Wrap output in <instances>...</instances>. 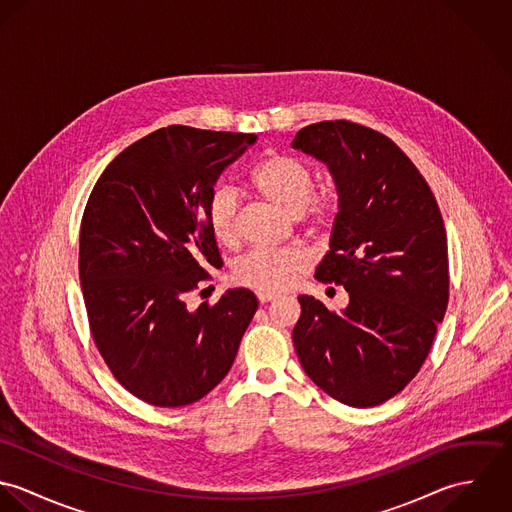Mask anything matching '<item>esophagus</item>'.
<instances>
[{
  "mask_svg": "<svg viewBox=\"0 0 512 512\" xmlns=\"http://www.w3.org/2000/svg\"><path fill=\"white\" fill-rule=\"evenodd\" d=\"M272 299H276V293L258 292V301H260V303H268V301H272Z\"/></svg>",
  "mask_w": 512,
  "mask_h": 512,
  "instance_id": "34e87169",
  "label": "esophagus"
}]
</instances>
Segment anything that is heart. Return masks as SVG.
Returning a JSON list of instances; mask_svg holds the SVG:
<instances>
[{"mask_svg":"<svg viewBox=\"0 0 512 512\" xmlns=\"http://www.w3.org/2000/svg\"><path fill=\"white\" fill-rule=\"evenodd\" d=\"M252 187L270 203L292 217H299L309 230H319L331 219V205L315 193V173L292 155L272 153L250 175ZM207 220L222 246L234 248L240 240L238 205L230 189L213 193ZM311 256L303 248H254L234 266V280L260 293L284 292L309 268Z\"/></svg>","mask_w":512,"mask_h":512,"instance_id":"1","label":"heart"}]
</instances>
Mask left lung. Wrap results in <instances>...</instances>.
<instances>
[{"label": "left lung", "mask_w": 512, "mask_h": 512, "mask_svg": "<svg viewBox=\"0 0 512 512\" xmlns=\"http://www.w3.org/2000/svg\"><path fill=\"white\" fill-rule=\"evenodd\" d=\"M292 146L327 163L335 179L339 213L315 278L349 292L341 313L297 297L295 353L331 398L378 406L418 374L445 315L449 268L438 203L410 157L361 124L317 122Z\"/></svg>", "instance_id": "1"}]
</instances>
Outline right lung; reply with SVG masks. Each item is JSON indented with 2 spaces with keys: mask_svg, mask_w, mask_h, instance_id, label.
<instances>
[{
  "mask_svg": "<svg viewBox=\"0 0 512 512\" xmlns=\"http://www.w3.org/2000/svg\"><path fill=\"white\" fill-rule=\"evenodd\" d=\"M254 134L169 126L126 147L96 181L80 222L78 276L88 325L114 378L151 406L179 408L226 376L258 299L187 297L219 268L207 207L220 173ZM211 288V286H209Z\"/></svg>",
  "mask_w": 512,
  "mask_h": 512,
  "instance_id": "right-lung-1",
  "label": "right lung"
}]
</instances>
